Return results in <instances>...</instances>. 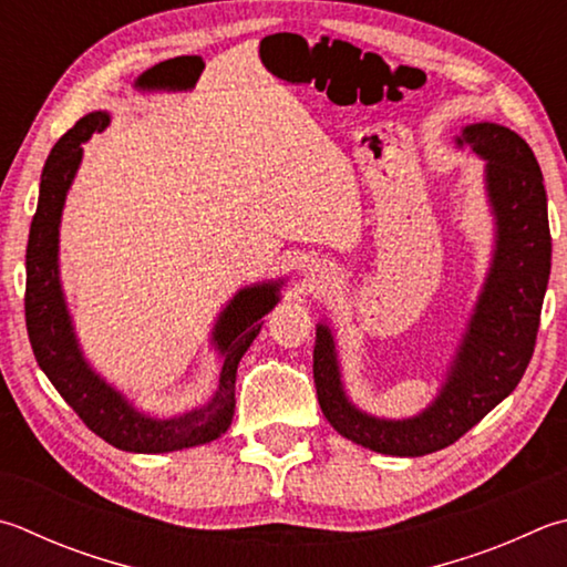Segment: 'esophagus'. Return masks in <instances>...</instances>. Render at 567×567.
Here are the masks:
<instances>
[{"mask_svg":"<svg viewBox=\"0 0 567 567\" xmlns=\"http://www.w3.org/2000/svg\"><path fill=\"white\" fill-rule=\"evenodd\" d=\"M310 270H312V275H322V272H324V265L312 262V265H310Z\"/></svg>","mask_w":567,"mask_h":567,"instance_id":"esophagus-1","label":"esophagus"}]
</instances>
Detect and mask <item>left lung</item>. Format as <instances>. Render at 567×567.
<instances>
[{
  "label": "left lung",
  "instance_id": "8db88e82",
  "mask_svg": "<svg viewBox=\"0 0 567 567\" xmlns=\"http://www.w3.org/2000/svg\"><path fill=\"white\" fill-rule=\"evenodd\" d=\"M483 158L496 238L486 280L434 401L409 419L367 414L347 396L334 329L317 324L315 386L337 434L386 456H426L458 441L518 386L533 357L550 277L548 198L538 161L516 131L468 123L456 136Z\"/></svg>",
  "mask_w": 567,
  "mask_h": 567
}]
</instances>
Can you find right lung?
<instances>
[{"mask_svg":"<svg viewBox=\"0 0 567 567\" xmlns=\"http://www.w3.org/2000/svg\"><path fill=\"white\" fill-rule=\"evenodd\" d=\"M109 123L111 116L106 111L86 113L56 141L41 171L39 203L27 245L24 312L29 342L49 382L56 386L79 419L111 446L131 454H168V451L210 444L230 429L238 364L252 339L260 334L262 317L280 302L285 280L243 287L215 319L210 344L218 349L223 369L218 389L208 404L178 416L158 419L141 411L116 386H111L86 362L59 277L61 213L84 158L81 143H86L91 133L104 131Z\"/></svg>","mask_w":567,"mask_h":567,"instance_id":"1","label":"right lung"}]
</instances>
